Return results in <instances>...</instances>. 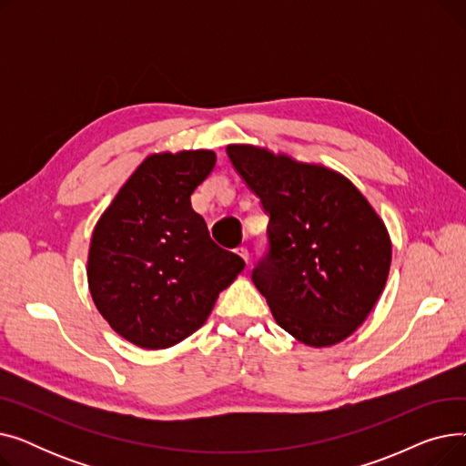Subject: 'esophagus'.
Segmentation results:
<instances>
[{
    "instance_id": "esophagus-1",
    "label": "esophagus",
    "mask_w": 466,
    "mask_h": 466,
    "mask_svg": "<svg viewBox=\"0 0 466 466\" xmlns=\"http://www.w3.org/2000/svg\"><path fill=\"white\" fill-rule=\"evenodd\" d=\"M236 253L249 264V251H248V248H238V249H236Z\"/></svg>"
}]
</instances>
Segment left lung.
Returning a JSON list of instances; mask_svg holds the SVG:
<instances>
[{
    "mask_svg": "<svg viewBox=\"0 0 466 466\" xmlns=\"http://www.w3.org/2000/svg\"><path fill=\"white\" fill-rule=\"evenodd\" d=\"M227 153L270 215V251L251 278L276 323L311 348L344 341L387 283L390 238L381 217L327 166L248 143Z\"/></svg>",
    "mask_w": 466,
    "mask_h": 466,
    "instance_id": "8db88e82",
    "label": "left lung"
}]
</instances>
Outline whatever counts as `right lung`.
I'll list each match as a JSON object with an SVG mask.
<instances>
[{"label":"right lung","mask_w":466,"mask_h":466,"mask_svg":"<svg viewBox=\"0 0 466 466\" xmlns=\"http://www.w3.org/2000/svg\"><path fill=\"white\" fill-rule=\"evenodd\" d=\"M213 151L147 157L92 232L86 278L109 327L143 350H166L198 330L246 268L209 238L190 194L215 167Z\"/></svg>","instance_id":"obj_1"}]
</instances>
